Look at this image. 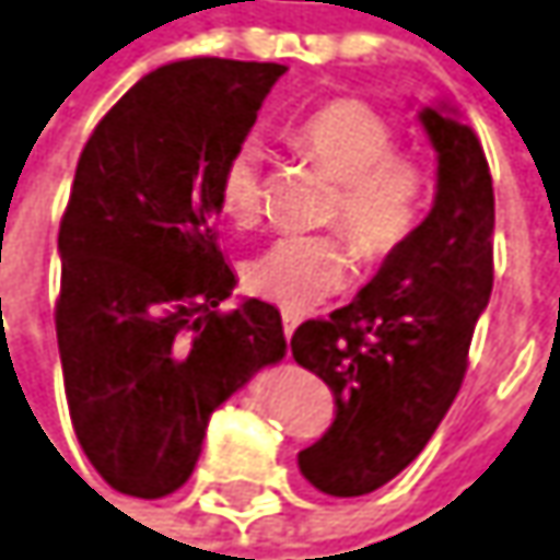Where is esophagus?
Masks as SVG:
<instances>
[{"mask_svg":"<svg viewBox=\"0 0 560 560\" xmlns=\"http://www.w3.org/2000/svg\"><path fill=\"white\" fill-rule=\"evenodd\" d=\"M299 322H302V318H299L295 312H283V334H287V340H290V337H293V334H295V327H299Z\"/></svg>","mask_w":560,"mask_h":560,"instance_id":"obj_1","label":"esophagus"}]
</instances>
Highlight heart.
Here are the masks:
<instances>
[{
	"mask_svg": "<svg viewBox=\"0 0 560 560\" xmlns=\"http://www.w3.org/2000/svg\"><path fill=\"white\" fill-rule=\"evenodd\" d=\"M293 144L337 179L330 223H340L365 258H387L416 233L429 195V166L397 151V131L365 100L337 97L312 109L293 131ZM265 205L261 151L236 148L220 173V208L230 223L255 226ZM352 270L343 233L283 236L248 265L245 283L287 312H305L337 295Z\"/></svg>",
	"mask_w": 560,
	"mask_h": 560,
	"instance_id": "obj_1",
	"label": "heart"
}]
</instances>
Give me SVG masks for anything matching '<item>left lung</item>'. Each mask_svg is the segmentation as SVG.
Listing matches in <instances>:
<instances>
[{"mask_svg": "<svg viewBox=\"0 0 560 560\" xmlns=\"http://www.w3.org/2000/svg\"><path fill=\"white\" fill-rule=\"evenodd\" d=\"M438 151L432 213L355 302L299 324L293 359L334 394L330 429L299 454L324 494L381 489L422 454L460 390L494 280V191L472 128L422 109Z\"/></svg>", "mask_w": 560, "mask_h": 560, "instance_id": "left-lung-1", "label": "left lung"}]
</instances>
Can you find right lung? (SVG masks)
I'll return each instance as SVG.
<instances>
[{"label": "right lung", "mask_w": 560, "mask_h": 560, "mask_svg": "<svg viewBox=\"0 0 560 560\" xmlns=\"http://www.w3.org/2000/svg\"><path fill=\"white\" fill-rule=\"evenodd\" d=\"M283 71L163 66L122 94L78 156L59 223L66 400L88 460L131 498L183 489L210 412L287 352L273 305L217 308L236 287L217 245L220 173Z\"/></svg>", "instance_id": "right-lung-1"}]
</instances>
